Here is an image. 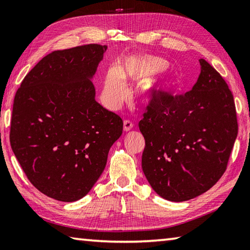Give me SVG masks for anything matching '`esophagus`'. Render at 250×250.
<instances>
[{
    "label": "esophagus",
    "mask_w": 250,
    "mask_h": 250,
    "mask_svg": "<svg viewBox=\"0 0 250 250\" xmlns=\"http://www.w3.org/2000/svg\"><path fill=\"white\" fill-rule=\"evenodd\" d=\"M132 128H133V124H132V122H131L130 120H125V121H124V130H125V132L130 131Z\"/></svg>",
    "instance_id": "obj_1"
}]
</instances>
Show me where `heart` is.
Listing matches in <instances>:
<instances>
[{
	"instance_id": "heart-1",
	"label": "heart",
	"mask_w": 250,
	"mask_h": 250,
	"mask_svg": "<svg viewBox=\"0 0 250 250\" xmlns=\"http://www.w3.org/2000/svg\"><path fill=\"white\" fill-rule=\"evenodd\" d=\"M167 62L148 55H131L125 57L118 70L110 68L103 82V100L105 104L115 109L125 96L124 80L140 81L138 94L143 102H156L164 97L170 90V81L165 78H149L163 71Z\"/></svg>"
}]
</instances>
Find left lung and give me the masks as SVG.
I'll use <instances>...</instances> for the list:
<instances>
[{"label":"left lung","mask_w":250,"mask_h":250,"mask_svg":"<svg viewBox=\"0 0 250 250\" xmlns=\"http://www.w3.org/2000/svg\"><path fill=\"white\" fill-rule=\"evenodd\" d=\"M200 73L183 95L150 102L139 122L145 139L142 169L160 197L185 202L207 192L222 177L237 136L232 92L200 58Z\"/></svg>","instance_id":"left-lung-1"}]
</instances>
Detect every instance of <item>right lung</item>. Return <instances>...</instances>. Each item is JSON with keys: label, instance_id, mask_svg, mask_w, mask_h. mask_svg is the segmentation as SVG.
I'll use <instances>...</instances> for the list:
<instances>
[{"label": "right lung", "instance_id": "obj_1", "mask_svg": "<svg viewBox=\"0 0 250 250\" xmlns=\"http://www.w3.org/2000/svg\"><path fill=\"white\" fill-rule=\"evenodd\" d=\"M106 50L87 44L48 54L15 95L12 149L33 187L61 202L90 192L122 134L121 118L96 102L92 82Z\"/></svg>", "mask_w": 250, "mask_h": 250}]
</instances>
